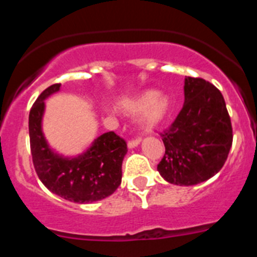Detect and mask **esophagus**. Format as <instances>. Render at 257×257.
Segmentation results:
<instances>
[{
  "label": "esophagus",
  "mask_w": 257,
  "mask_h": 257,
  "mask_svg": "<svg viewBox=\"0 0 257 257\" xmlns=\"http://www.w3.org/2000/svg\"><path fill=\"white\" fill-rule=\"evenodd\" d=\"M140 142H142V138L140 136H136V138H134V139H130L128 140V143H127V145H128V148H135V147H138V145L140 144Z\"/></svg>",
  "instance_id": "esophagus-1"
}]
</instances>
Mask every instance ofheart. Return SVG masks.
Listing matches in <instances>:
<instances>
[{"mask_svg": "<svg viewBox=\"0 0 257 257\" xmlns=\"http://www.w3.org/2000/svg\"><path fill=\"white\" fill-rule=\"evenodd\" d=\"M122 109L130 114L143 112V123L151 128L160 124L167 117L170 112V100L167 96L158 95L156 91H145L139 96L122 103Z\"/></svg>", "mask_w": 257, "mask_h": 257, "instance_id": "b5f03b06", "label": "heart"}]
</instances>
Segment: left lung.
Wrapping results in <instances>:
<instances>
[{
    "mask_svg": "<svg viewBox=\"0 0 257 257\" xmlns=\"http://www.w3.org/2000/svg\"><path fill=\"white\" fill-rule=\"evenodd\" d=\"M183 109L161 133L165 154L157 170L166 181L196 185L221 170L233 143L231 122L221 92L203 78L187 77Z\"/></svg>",
    "mask_w": 257,
    "mask_h": 257,
    "instance_id": "8db88e82",
    "label": "left lung"
}]
</instances>
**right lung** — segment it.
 <instances>
[{
	"label": "right lung",
	"mask_w": 257,
	"mask_h": 257,
	"mask_svg": "<svg viewBox=\"0 0 257 257\" xmlns=\"http://www.w3.org/2000/svg\"><path fill=\"white\" fill-rule=\"evenodd\" d=\"M60 83L47 87L29 112V140L33 166L50 192L77 203H91L115 192L122 179V161L127 144L113 131L103 134L76 158L54 153L42 133L45 99L59 91Z\"/></svg>",
	"instance_id": "right-lung-1"
}]
</instances>
